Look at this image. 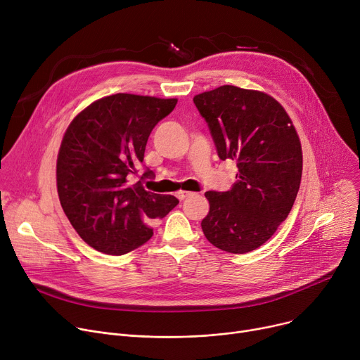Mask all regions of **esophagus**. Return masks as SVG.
<instances>
[{
  "label": "esophagus",
  "mask_w": 360,
  "mask_h": 360,
  "mask_svg": "<svg viewBox=\"0 0 360 360\" xmlns=\"http://www.w3.org/2000/svg\"><path fill=\"white\" fill-rule=\"evenodd\" d=\"M191 195V193H188V191H178L176 193V197H178V200H185L186 197H190Z\"/></svg>",
  "instance_id": "esophagus-1"
}]
</instances>
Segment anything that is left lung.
I'll use <instances>...</instances> for the list:
<instances>
[{
  "label": "left lung",
  "instance_id": "obj_1",
  "mask_svg": "<svg viewBox=\"0 0 360 360\" xmlns=\"http://www.w3.org/2000/svg\"><path fill=\"white\" fill-rule=\"evenodd\" d=\"M221 160H236L229 191H207L210 212L201 228L216 248L245 254L259 248L289 216L302 178L297 132L274 98L220 86L194 96Z\"/></svg>",
  "mask_w": 360,
  "mask_h": 360
}]
</instances>
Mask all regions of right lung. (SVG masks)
<instances>
[{
	"label": "right lung",
	"mask_w": 360,
	"mask_h": 360,
	"mask_svg": "<svg viewBox=\"0 0 360 360\" xmlns=\"http://www.w3.org/2000/svg\"><path fill=\"white\" fill-rule=\"evenodd\" d=\"M176 102L117 93L89 105L67 128L56 159L58 197L75 232L96 251L122 255L141 247L153 236L150 224L178 205L174 195L144 190L153 170L139 175L151 129Z\"/></svg>",
	"instance_id": "right-lung-1"
}]
</instances>
